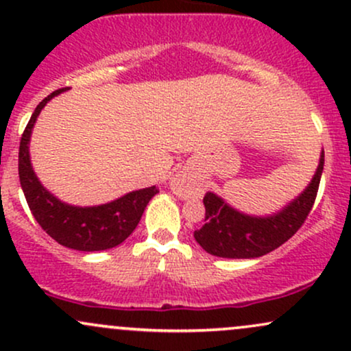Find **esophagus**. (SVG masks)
I'll return each instance as SVG.
<instances>
[{"mask_svg": "<svg viewBox=\"0 0 351 351\" xmlns=\"http://www.w3.org/2000/svg\"><path fill=\"white\" fill-rule=\"evenodd\" d=\"M170 189L181 199H186L189 196L198 191V183H196L195 175L188 168H181L171 176Z\"/></svg>", "mask_w": 351, "mask_h": 351, "instance_id": "34e87169", "label": "esophagus"}]
</instances>
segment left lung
I'll return each mask as SVG.
<instances>
[{
    "mask_svg": "<svg viewBox=\"0 0 351 351\" xmlns=\"http://www.w3.org/2000/svg\"><path fill=\"white\" fill-rule=\"evenodd\" d=\"M324 163L325 155L322 152L315 175L305 191L277 215L267 217L243 215L215 193H206L203 198L206 223L195 231L196 243L213 256L226 259H252L277 249L291 239L307 219L315 203Z\"/></svg>",
    "mask_w": 351,
    "mask_h": 351,
    "instance_id": "left-lung-1",
    "label": "left lung"
}]
</instances>
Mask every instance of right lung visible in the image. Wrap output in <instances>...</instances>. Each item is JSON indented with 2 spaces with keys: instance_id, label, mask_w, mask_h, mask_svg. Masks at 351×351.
Returning a JSON list of instances; mask_svg holds the SVG:
<instances>
[{
  "instance_id": "obj_1",
  "label": "right lung",
  "mask_w": 351,
  "mask_h": 351,
  "mask_svg": "<svg viewBox=\"0 0 351 351\" xmlns=\"http://www.w3.org/2000/svg\"><path fill=\"white\" fill-rule=\"evenodd\" d=\"M67 88L69 87L59 88L47 95L36 107L34 114L31 115L29 122L24 128L21 143H19V181H21L27 206L33 213L34 219L52 239L75 251H106V249L122 244L134 232L148 201L158 193V189L156 186L143 188L138 191L127 193L122 198L107 204L79 208L62 203L43 186L31 167V132L44 106Z\"/></svg>"
}]
</instances>
